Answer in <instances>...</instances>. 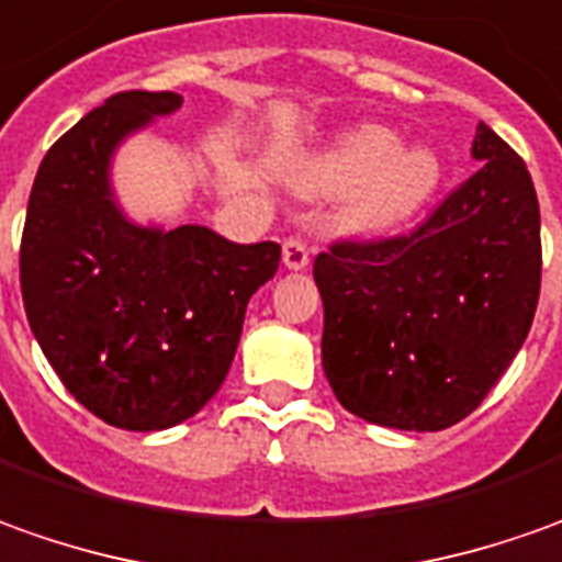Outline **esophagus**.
Here are the masks:
<instances>
[{
    "label": "esophagus",
    "instance_id": "obj_1",
    "mask_svg": "<svg viewBox=\"0 0 562 562\" xmlns=\"http://www.w3.org/2000/svg\"><path fill=\"white\" fill-rule=\"evenodd\" d=\"M281 259H284V269H290V272H303L308 266V247L300 237H288L284 247H281Z\"/></svg>",
    "mask_w": 562,
    "mask_h": 562
}]
</instances>
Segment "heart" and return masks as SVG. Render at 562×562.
<instances>
[{
    "label": "heart",
    "mask_w": 562,
    "mask_h": 562,
    "mask_svg": "<svg viewBox=\"0 0 562 562\" xmlns=\"http://www.w3.org/2000/svg\"><path fill=\"white\" fill-rule=\"evenodd\" d=\"M442 184V157L430 145H398V132L364 123L293 169L303 198H346L342 232L390 237L412 225Z\"/></svg>",
    "instance_id": "b5f03b06"
}]
</instances>
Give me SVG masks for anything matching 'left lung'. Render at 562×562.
I'll list each match as a JSON object with an SVG mask.
<instances>
[{
    "label": "left lung",
    "mask_w": 562,
    "mask_h": 562,
    "mask_svg": "<svg viewBox=\"0 0 562 562\" xmlns=\"http://www.w3.org/2000/svg\"><path fill=\"white\" fill-rule=\"evenodd\" d=\"M480 169L414 235L315 259L322 364L349 414L436 432L476 412L532 327L541 213L526 164L485 123Z\"/></svg>",
    "instance_id": "left-lung-1"
}]
</instances>
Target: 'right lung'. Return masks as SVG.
<instances>
[{
  "instance_id": "right-lung-1",
  "label": "right lung",
  "mask_w": 562,
  "mask_h": 562,
  "mask_svg": "<svg viewBox=\"0 0 562 562\" xmlns=\"http://www.w3.org/2000/svg\"><path fill=\"white\" fill-rule=\"evenodd\" d=\"M176 92H116L43 157L21 240V293L43 356L82 408L120 430L201 412L235 361L244 312L278 269L274 240L135 222L116 150L176 114Z\"/></svg>"
}]
</instances>
